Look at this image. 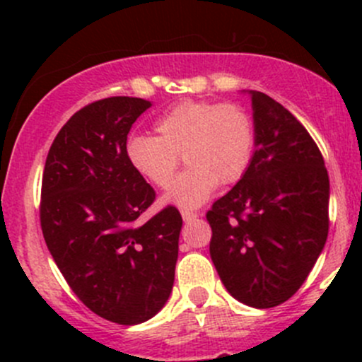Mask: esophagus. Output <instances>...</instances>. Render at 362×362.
<instances>
[{"mask_svg": "<svg viewBox=\"0 0 362 362\" xmlns=\"http://www.w3.org/2000/svg\"><path fill=\"white\" fill-rule=\"evenodd\" d=\"M196 217H199V215H198V214H194V211H191V210H182V218H184L185 222L194 221Z\"/></svg>", "mask_w": 362, "mask_h": 362, "instance_id": "esophagus-1", "label": "esophagus"}]
</instances>
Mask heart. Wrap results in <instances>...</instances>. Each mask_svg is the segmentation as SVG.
<instances>
[{
	"label": "heart",
	"mask_w": 362,
	"mask_h": 362,
	"mask_svg": "<svg viewBox=\"0 0 362 362\" xmlns=\"http://www.w3.org/2000/svg\"><path fill=\"white\" fill-rule=\"evenodd\" d=\"M154 133L131 136L126 158L140 177L166 187L182 155L188 170L164 194L182 208L202 206L217 184L238 182L254 158L255 124L238 103L182 101L156 120Z\"/></svg>",
	"instance_id": "1"
}]
</instances>
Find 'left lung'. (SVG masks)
<instances>
[{
  "label": "left lung",
  "instance_id": "left-lung-1",
  "mask_svg": "<svg viewBox=\"0 0 362 362\" xmlns=\"http://www.w3.org/2000/svg\"><path fill=\"white\" fill-rule=\"evenodd\" d=\"M255 152L238 184L211 204L210 255L228 293L254 308L296 294L329 231V177L301 122L250 90Z\"/></svg>",
  "mask_w": 362,
  "mask_h": 362
}]
</instances>
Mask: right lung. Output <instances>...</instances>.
Listing matches in <instances>:
<instances>
[{
  "mask_svg": "<svg viewBox=\"0 0 362 362\" xmlns=\"http://www.w3.org/2000/svg\"><path fill=\"white\" fill-rule=\"evenodd\" d=\"M151 101L113 96L80 108L52 141L42 178L43 238L76 298L96 315L134 326L173 289L182 215L144 221L156 192L126 158L127 133Z\"/></svg>",
  "mask_w": 362,
  "mask_h": 362,
  "instance_id": "1",
  "label": "right lung"
}]
</instances>
